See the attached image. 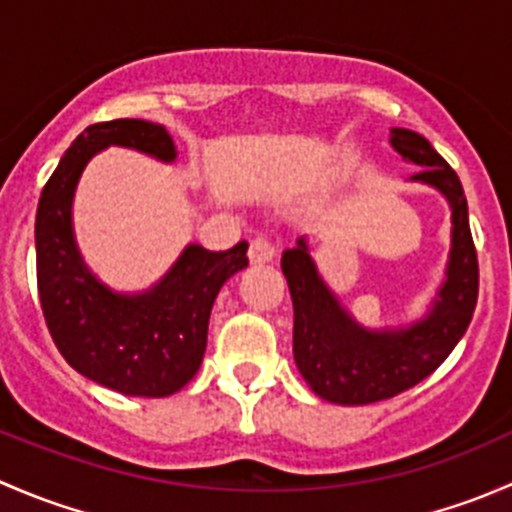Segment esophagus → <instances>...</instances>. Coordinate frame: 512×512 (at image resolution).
<instances>
[{
	"instance_id": "esophagus-1",
	"label": "esophagus",
	"mask_w": 512,
	"mask_h": 512,
	"mask_svg": "<svg viewBox=\"0 0 512 512\" xmlns=\"http://www.w3.org/2000/svg\"><path fill=\"white\" fill-rule=\"evenodd\" d=\"M277 250L275 245H272L267 237H255V240L250 242V252H247V257H250L252 265H265V262H272L275 260Z\"/></svg>"
}]
</instances>
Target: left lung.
Listing matches in <instances>:
<instances>
[{"instance_id":"obj_1","label":"left lung","mask_w":512,"mask_h":512,"mask_svg":"<svg viewBox=\"0 0 512 512\" xmlns=\"http://www.w3.org/2000/svg\"><path fill=\"white\" fill-rule=\"evenodd\" d=\"M389 141L409 163L421 165L411 180L436 188L451 208L446 280L426 317L409 327H361L322 280L307 237H297V245L282 252V272L294 307L297 369L319 399L342 406L391 399L433 374L461 342L478 302V255L456 170L409 128H391Z\"/></svg>"}]
</instances>
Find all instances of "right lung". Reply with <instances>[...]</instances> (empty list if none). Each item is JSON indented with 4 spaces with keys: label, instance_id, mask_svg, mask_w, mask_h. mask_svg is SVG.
Returning <instances> with one entry per match:
<instances>
[{
    "label": "right lung",
    "instance_id": "right-lung-1",
    "mask_svg": "<svg viewBox=\"0 0 512 512\" xmlns=\"http://www.w3.org/2000/svg\"><path fill=\"white\" fill-rule=\"evenodd\" d=\"M123 146L173 163L178 151L160 123L141 118L94 123L69 146L36 208V285L41 312L61 356L79 374L126 396L163 399L203 364L210 309L220 287L247 267V242L225 252L188 245L146 292L103 285L76 247L71 205L86 163Z\"/></svg>",
    "mask_w": 512,
    "mask_h": 512
}]
</instances>
